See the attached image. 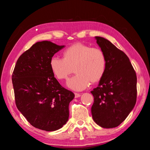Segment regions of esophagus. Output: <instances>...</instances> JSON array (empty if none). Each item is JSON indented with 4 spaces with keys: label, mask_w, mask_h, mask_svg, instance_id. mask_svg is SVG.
Wrapping results in <instances>:
<instances>
[{
    "label": "esophagus",
    "mask_w": 150,
    "mask_h": 150,
    "mask_svg": "<svg viewBox=\"0 0 150 150\" xmlns=\"http://www.w3.org/2000/svg\"><path fill=\"white\" fill-rule=\"evenodd\" d=\"M81 95L80 93H75V98L80 97Z\"/></svg>",
    "instance_id": "esophagus-1"
}]
</instances>
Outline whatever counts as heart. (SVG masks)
Returning <instances> with one entry per match:
<instances>
[{
	"label": "heart",
	"mask_w": 150,
	"mask_h": 150,
	"mask_svg": "<svg viewBox=\"0 0 150 150\" xmlns=\"http://www.w3.org/2000/svg\"><path fill=\"white\" fill-rule=\"evenodd\" d=\"M62 59L53 57L50 66L58 80H67L73 70L77 73L67 82V86L75 91H81L90 85L98 83L105 75L106 58L99 48L77 42L63 51Z\"/></svg>",
	"instance_id": "heart-1"
}]
</instances>
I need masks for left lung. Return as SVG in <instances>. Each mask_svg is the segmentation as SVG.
I'll list each match as a JSON object with an SVG mask.
<instances>
[{
    "instance_id": "8db88e82",
    "label": "left lung",
    "mask_w": 150,
    "mask_h": 150,
    "mask_svg": "<svg viewBox=\"0 0 150 150\" xmlns=\"http://www.w3.org/2000/svg\"><path fill=\"white\" fill-rule=\"evenodd\" d=\"M96 43L105 53L106 68L96 88L91 91L93 120L103 128H112L122 122L136 103L137 77L125 53L103 37Z\"/></svg>"
}]
</instances>
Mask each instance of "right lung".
<instances>
[{
  "label": "right lung",
  "mask_w": 150,
  "mask_h": 150,
  "mask_svg": "<svg viewBox=\"0 0 150 150\" xmlns=\"http://www.w3.org/2000/svg\"><path fill=\"white\" fill-rule=\"evenodd\" d=\"M63 47L48 41L35 43L19 57L12 73L17 108L32 126L42 130L55 131L66 124L75 96L50 69V59Z\"/></svg>",
  "instance_id": "obj_1"
}]
</instances>
